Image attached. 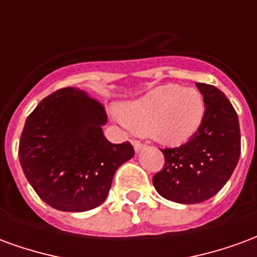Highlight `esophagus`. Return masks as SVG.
<instances>
[{"mask_svg":"<svg viewBox=\"0 0 257 257\" xmlns=\"http://www.w3.org/2000/svg\"><path fill=\"white\" fill-rule=\"evenodd\" d=\"M132 143H134L135 151H136V153H139V151H142L143 149H145V145H143L142 142H139V140H134Z\"/></svg>","mask_w":257,"mask_h":257,"instance_id":"34e87169","label":"esophagus"}]
</instances>
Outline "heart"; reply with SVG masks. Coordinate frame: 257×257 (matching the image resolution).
<instances>
[{
	"label": "heart",
	"instance_id": "b5f03b06",
	"mask_svg": "<svg viewBox=\"0 0 257 257\" xmlns=\"http://www.w3.org/2000/svg\"><path fill=\"white\" fill-rule=\"evenodd\" d=\"M204 100L198 90L164 85L121 107L123 123L138 132H150L165 143L183 142L198 129Z\"/></svg>",
	"mask_w": 257,
	"mask_h": 257
}]
</instances>
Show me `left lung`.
<instances>
[{
    "label": "left lung",
    "instance_id": "8db88e82",
    "mask_svg": "<svg viewBox=\"0 0 257 257\" xmlns=\"http://www.w3.org/2000/svg\"><path fill=\"white\" fill-rule=\"evenodd\" d=\"M205 111L195 134L179 147L161 149L165 164L153 178L164 198L199 204L223 189L241 154L238 115L226 95L213 85L197 82Z\"/></svg>",
    "mask_w": 257,
    "mask_h": 257
}]
</instances>
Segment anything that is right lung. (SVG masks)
<instances>
[{"label": "right lung", "instance_id": "obj_1", "mask_svg": "<svg viewBox=\"0 0 257 257\" xmlns=\"http://www.w3.org/2000/svg\"><path fill=\"white\" fill-rule=\"evenodd\" d=\"M104 106L82 90L53 92L27 117L19 160L38 197L63 212H85L103 204L119 165L135 156L129 142L112 145L101 126Z\"/></svg>", "mask_w": 257, "mask_h": 257}]
</instances>
